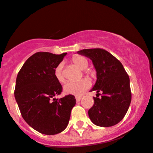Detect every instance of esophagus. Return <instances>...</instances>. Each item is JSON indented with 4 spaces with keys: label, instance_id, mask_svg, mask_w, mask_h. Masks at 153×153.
Segmentation results:
<instances>
[{
    "label": "esophagus",
    "instance_id": "34e87169",
    "mask_svg": "<svg viewBox=\"0 0 153 153\" xmlns=\"http://www.w3.org/2000/svg\"><path fill=\"white\" fill-rule=\"evenodd\" d=\"M75 98H76L77 102H79V101L81 100L82 97H81V96H76V97H75Z\"/></svg>",
    "mask_w": 153,
    "mask_h": 153
}]
</instances>
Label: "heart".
<instances>
[{"label":"heart","instance_id":"heart-1","mask_svg":"<svg viewBox=\"0 0 153 153\" xmlns=\"http://www.w3.org/2000/svg\"><path fill=\"white\" fill-rule=\"evenodd\" d=\"M71 62L79 69L83 70V74L87 76H92L90 70L87 69L89 66V61L87 58L82 56H74L71 58ZM54 75L57 81L60 83L65 82V77L63 73V64L59 63L54 70ZM90 82L87 79H83L77 82H68L63 87L65 93L76 96L82 95L86 90L90 88Z\"/></svg>","mask_w":153,"mask_h":153}]
</instances>
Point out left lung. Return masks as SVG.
<instances>
[{
    "label": "left lung",
    "instance_id": "left-lung-1",
    "mask_svg": "<svg viewBox=\"0 0 153 153\" xmlns=\"http://www.w3.org/2000/svg\"><path fill=\"white\" fill-rule=\"evenodd\" d=\"M77 53L90 58L97 71V81L90 90L97 92L88 111L90 120L102 127L117 124L125 116L131 100L129 77L122 63L104 49H84Z\"/></svg>",
    "mask_w": 153,
    "mask_h": 153
}]
</instances>
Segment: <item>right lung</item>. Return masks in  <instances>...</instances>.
I'll return each instance as SVG.
<instances>
[{"label":"right lung","instance_id":"right-lung-1","mask_svg":"<svg viewBox=\"0 0 153 153\" xmlns=\"http://www.w3.org/2000/svg\"><path fill=\"white\" fill-rule=\"evenodd\" d=\"M66 54L36 53L25 61L16 77L14 96L22 116L31 127L44 134L63 131L76 104L72 95L54 98L63 90L54 70Z\"/></svg>","mask_w":153,"mask_h":153}]
</instances>
